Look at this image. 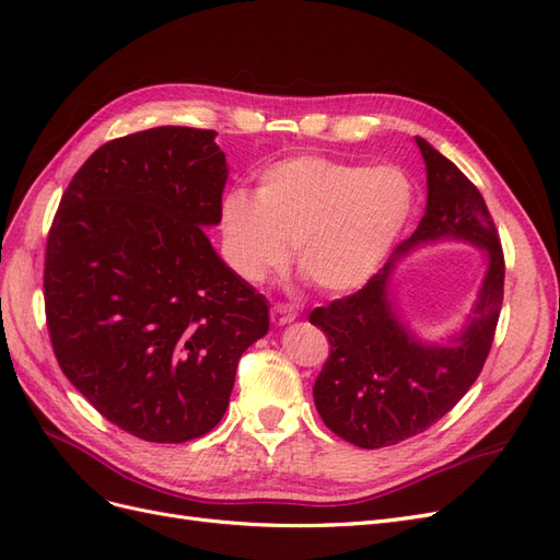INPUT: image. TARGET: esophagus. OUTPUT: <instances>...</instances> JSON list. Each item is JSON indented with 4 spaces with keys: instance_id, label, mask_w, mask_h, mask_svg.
I'll use <instances>...</instances> for the list:
<instances>
[{
    "instance_id": "1",
    "label": "esophagus",
    "mask_w": 560,
    "mask_h": 560,
    "mask_svg": "<svg viewBox=\"0 0 560 560\" xmlns=\"http://www.w3.org/2000/svg\"><path fill=\"white\" fill-rule=\"evenodd\" d=\"M270 319H273V325L278 327L290 325V322L296 319V311L290 306H282V303H276V306L270 308Z\"/></svg>"
}]
</instances>
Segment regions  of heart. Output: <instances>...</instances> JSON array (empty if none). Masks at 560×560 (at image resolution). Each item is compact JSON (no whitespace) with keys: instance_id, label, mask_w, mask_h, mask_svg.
Segmentation results:
<instances>
[{"instance_id":"b5f03b06","label":"heart","mask_w":560,"mask_h":560,"mask_svg":"<svg viewBox=\"0 0 560 560\" xmlns=\"http://www.w3.org/2000/svg\"><path fill=\"white\" fill-rule=\"evenodd\" d=\"M416 208V184L397 165L301 154L264 167L257 196L231 189L219 202L224 254L249 282L290 259L317 290L358 292L393 257Z\"/></svg>"}]
</instances>
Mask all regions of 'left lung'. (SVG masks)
<instances>
[{"mask_svg":"<svg viewBox=\"0 0 560 560\" xmlns=\"http://www.w3.org/2000/svg\"><path fill=\"white\" fill-rule=\"evenodd\" d=\"M416 144L428 173V206L418 229L360 292L311 313V325L331 346L313 387L317 413L360 448L399 444L444 418L479 378L502 308L504 259L483 196L428 140L416 138ZM436 242L471 244L487 259L472 311L444 345L413 332L394 299L398 264Z\"/></svg>","mask_w":560,"mask_h":560,"instance_id":"obj_1","label":"left lung"}]
</instances>
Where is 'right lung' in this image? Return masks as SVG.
Listing matches in <instances>:
<instances>
[{
    "mask_svg": "<svg viewBox=\"0 0 560 560\" xmlns=\"http://www.w3.org/2000/svg\"><path fill=\"white\" fill-rule=\"evenodd\" d=\"M214 130L161 126L79 167L46 243L44 301L62 374L156 444L210 432L268 301L212 247L229 177Z\"/></svg>",
    "mask_w": 560,
    "mask_h": 560,
    "instance_id": "1",
    "label": "right lung"
}]
</instances>
